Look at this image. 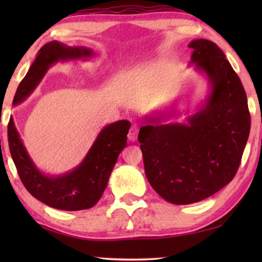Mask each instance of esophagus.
<instances>
[{
  "label": "esophagus",
  "instance_id": "34e87169",
  "mask_svg": "<svg viewBox=\"0 0 262 262\" xmlns=\"http://www.w3.org/2000/svg\"><path fill=\"white\" fill-rule=\"evenodd\" d=\"M137 135H139V125L137 123H134L130 127L129 133H128V140L132 142H135L137 140Z\"/></svg>",
  "mask_w": 262,
  "mask_h": 262
}]
</instances>
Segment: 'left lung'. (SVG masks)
Returning a JSON list of instances; mask_svg holds the SVG:
<instances>
[{
  "label": "left lung",
  "instance_id": "1",
  "mask_svg": "<svg viewBox=\"0 0 262 262\" xmlns=\"http://www.w3.org/2000/svg\"><path fill=\"white\" fill-rule=\"evenodd\" d=\"M189 64L206 75L210 91L187 122L144 119L139 133L144 171L167 202L189 205L211 196L236 176L250 135L247 97L221 48L207 39L190 41Z\"/></svg>",
  "mask_w": 262,
  "mask_h": 262
}]
</instances>
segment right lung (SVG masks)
Listing matches in <instances>:
<instances>
[{"label":"right lung","mask_w":262,"mask_h":262,"mask_svg":"<svg viewBox=\"0 0 262 262\" xmlns=\"http://www.w3.org/2000/svg\"><path fill=\"white\" fill-rule=\"evenodd\" d=\"M95 53L90 48L72 47L55 40L47 42L38 52L37 59L19 83L12 105H18L28 98L56 62L88 60ZM129 128L130 122L127 120L104 127L81 164L61 176L46 174L35 166L12 118L8 125L9 149L21 183L32 196L55 209L83 210L94 207L103 195L118 156L127 145Z\"/></svg>","instance_id":"obj_1"}]
</instances>
